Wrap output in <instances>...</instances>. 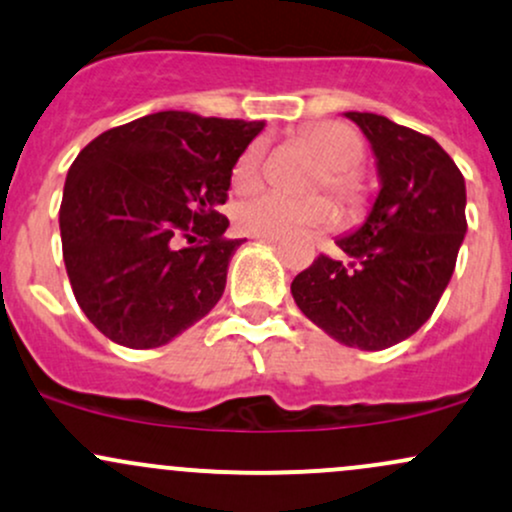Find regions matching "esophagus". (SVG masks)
<instances>
[{
	"label": "esophagus",
	"instance_id": "34e87169",
	"mask_svg": "<svg viewBox=\"0 0 512 512\" xmlns=\"http://www.w3.org/2000/svg\"><path fill=\"white\" fill-rule=\"evenodd\" d=\"M252 238L257 240V243H269V245H274L279 240V235H252Z\"/></svg>",
	"mask_w": 512,
	"mask_h": 512
}]
</instances>
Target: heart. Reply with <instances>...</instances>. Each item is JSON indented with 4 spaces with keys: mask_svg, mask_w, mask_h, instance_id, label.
I'll list each match as a JSON object with an SVG mask.
<instances>
[{
    "mask_svg": "<svg viewBox=\"0 0 512 512\" xmlns=\"http://www.w3.org/2000/svg\"><path fill=\"white\" fill-rule=\"evenodd\" d=\"M301 143L316 157L320 172L311 184V192L328 189L345 209L362 204V182L355 167L364 157V143L355 128L340 121H323L303 131ZM267 140L257 138L240 153L233 165V189L238 194L255 192L262 184ZM235 226L250 235H284L296 228H323L335 223V209L323 196L296 201L265 192L240 201L233 209Z\"/></svg>",
    "mask_w": 512,
    "mask_h": 512,
    "instance_id": "b5f03b06",
    "label": "heart"
}]
</instances>
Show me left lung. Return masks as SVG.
<instances>
[{
	"label": "left lung",
	"instance_id": "8db88e82",
	"mask_svg": "<svg viewBox=\"0 0 512 512\" xmlns=\"http://www.w3.org/2000/svg\"><path fill=\"white\" fill-rule=\"evenodd\" d=\"M372 145L379 194L359 228L335 240L347 260L320 255L291 296L323 333L359 350L411 338L452 279L466 233V187L437 140L379 114L347 111Z\"/></svg>",
	"mask_w": 512,
	"mask_h": 512
}]
</instances>
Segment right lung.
<instances>
[{
    "instance_id": "obj_1",
    "label": "right lung",
    "mask_w": 512,
    "mask_h": 512,
    "mask_svg": "<svg viewBox=\"0 0 512 512\" xmlns=\"http://www.w3.org/2000/svg\"><path fill=\"white\" fill-rule=\"evenodd\" d=\"M265 121L157 111L101 133L72 162L60 204L63 260L99 333L167 345L223 296L230 174Z\"/></svg>"
}]
</instances>
